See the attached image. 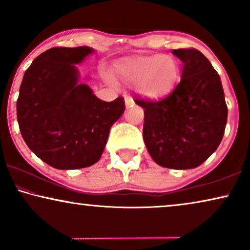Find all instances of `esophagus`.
<instances>
[{
  "label": "esophagus",
  "instance_id": "1",
  "mask_svg": "<svg viewBox=\"0 0 250 250\" xmlns=\"http://www.w3.org/2000/svg\"><path fill=\"white\" fill-rule=\"evenodd\" d=\"M125 105L127 108H131V107H134V104H135V102H134V100H133V99L129 97V95H125Z\"/></svg>",
  "mask_w": 250,
  "mask_h": 250
}]
</instances>
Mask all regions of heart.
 <instances>
[{"label":"heart","instance_id":"1","mask_svg":"<svg viewBox=\"0 0 250 250\" xmlns=\"http://www.w3.org/2000/svg\"><path fill=\"white\" fill-rule=\"evenodd\" d=\"M180 71L179 61L169 54L126 58L115 64L116 75L134 84L135 91L148 100L169 93L179 81Z\"/></svg>","mask_w":250,"mask_h":250}]
</instances>
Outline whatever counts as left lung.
<instances>
[{"instance_id": "obj_1", "label": "left lung", "mask_w": 250, "mask_h": 250, "mask_svg": "<svg viewBox=\"0 0 250 250\" xmlns=\"http://www.w3.org/2000/svg\"><path fill=\"white\" fill-rule=\"evenodd\" d=\"M172 53L183 62L180 83L163 100L135 104L145 109L143 140L151 158L167 168L191 169L220 146L228 107L221 78L200 51Z\"/></svg>"}]
</instances>
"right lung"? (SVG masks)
I'll list each match as a JSON object with an SVG mask.
<instances>
[{
  "label": "right lung",
  "mask_w": 250,
  "mask_h": 250,
  "mask_svg": "<svg viewBox=\"0 0 250 250\" xmlns=\"http://www.w3.org/2000/svg\"><path fill=\"white\" fill-rule=\"evenodd\" d=\"M95 51L88 46L52 47L23 75L17 119L28 148L57 169H77L101 158L109 131L124 114L125 102L97 98L80 83V64Z\"/></svg>",
  "instance_id": "right-lung-1"
}]
</instances>
